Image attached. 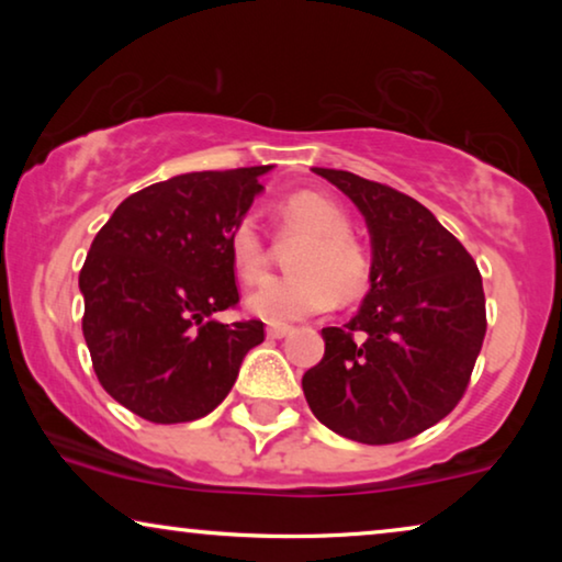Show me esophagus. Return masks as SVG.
Listing matches in <instances>:
<instances>
[{
	"mask_svg": "<svg viewBox=\"0 0 562 562\" xmlns=\"http://www.w3.org/2000/svg\"><path fill=\"white\" fill-rule=\"evenodd\" d=\"M291 333L289 325H271L266 329V335L271 337V340H281V337H286Z\"/></svg>",
	"mask_w": 562,
	"mask_h": 562,
	"instance_id": "esophagus-1",
	"label": "esophagus"
}]
</instances>
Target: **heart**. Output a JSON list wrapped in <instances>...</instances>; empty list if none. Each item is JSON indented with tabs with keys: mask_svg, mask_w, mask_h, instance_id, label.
I'll return each instance as SVG.
<instances>
[{
	"mask_svg": "<svg viewBox=\"0 0 562 562\" xmlns=\"http://www.w3.org/2000/svg\"><path fill=\"white\" fill-rule=\"evenodd\" d=\"M279 225L283 235L302 237V245L291 252L289 266L294 276L258 283L245 299V310L252 317L286 325L327 310L335 296L350 302L363 294L368 258L350 235L348 214L333 199L314 191H296L279 204ZM227 245L243 281H258L266 273L268 250L256 222H237Z\"/></svg>",
	"mask_w": 562,
	"mask_h": 562,
	"instance_id": "heart-1",
	"label": "heart"
}]
</instances>
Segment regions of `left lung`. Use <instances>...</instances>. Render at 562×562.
Segmentation results:
<instances>
[{"instance_id": "obj_1", "label": "left lung", "mask_w": 562, "mask_h": 562, "mask_svg": "<svg viewBox=\"0 0 562 562\" xmlns=\"http://www.w3.org/2000/svg\"><path fill=\"white\" fill-rule=\"evenodd\" d=\"M312 171L363 214L373 260L356 317L322 329L325 358L302 379L306 404L348 440H409L465 394L486 335L481 273L417 199L350 171Z\"/></svg>"}]
</instances>
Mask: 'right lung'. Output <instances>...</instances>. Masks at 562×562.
<instances>
[{
    "mask_svg": "<svg viewBox=\"0 0 562 562\" xmlns=\"http://www.w3.org/2000/svg\"><path fill=\"white\" fill-rule=\"evenodd\" d=\"M271 166L196 171L130 194L79 273L83 340L114 402L156 425L206 417L229 394L263 322H225L237 304L229 233Z\"/></svg>",
    "mask_w": 562,
    "mask_h": 562,
    "instance_id": "obj_1",
    "label": "right lung"
}]
</instances>
